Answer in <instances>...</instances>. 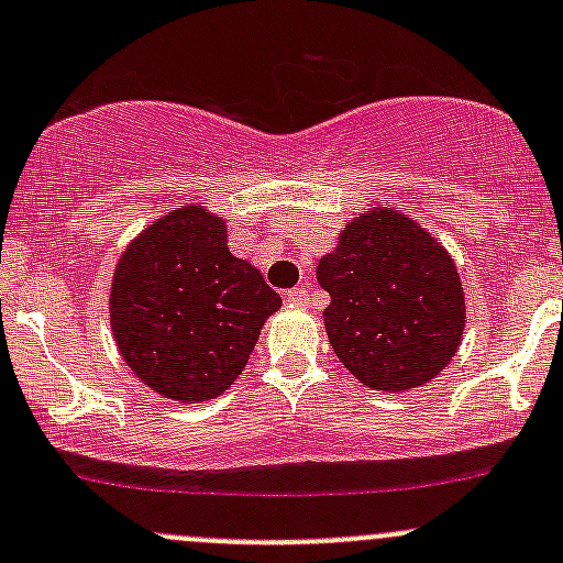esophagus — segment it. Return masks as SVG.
<instances>
[{"label": "esophagus", "instance_id": "esophagus-1", "mask_svg": "<svg viewBox=\"0 0 563 563\" xmlns=\"http://www.w3.org/2000/svg\"><path fill=\"white\" fill-rule=\"evenodd\" d=\"M286 302L291 305V308H305V305H308V291H305V288H294V291L286 294Z\"/></svg>", "mask_w": 563, "mask_h": 563}]
</instances>
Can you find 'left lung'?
Segmentation results:
<instances>
[{"mask_svg":"<svg viewBox=\"0 0 563 563\" xmlns=\"http://www.w3.org/2000/svg\"><path fill=\"white\" fill-rule=\"evenodd\" d=\"M316 277L329 294V345L351 376L378 391L433 382L457 354L465 291L452 253L395 207H371L343 225Z\"/></svg>","mask_w":563,"mask_h":563,"instance_id":"left-lung-1","label":"left lung"}]
</instances>
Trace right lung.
Masks as SVG:
<instances>
[{
    "label": "right lung",
    "mask_w": 563,
    "mask_h": 563,
    "mask_svg": "<svg viewBox=\"0 0 563 563\" xmlns=\"http://www.w3.org/2000/svg\"><path fill=\"white\" fill-rule=\"evenodd\" d=\"M283 299L229 250L225 218L168 209L128 242L108 294L117 351L141 384L176 402L223 395Z\"/></svg>",
    "instance_id": "1"
}]
</instances>
